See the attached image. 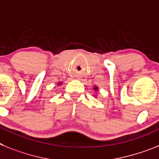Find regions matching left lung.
<instances>
[{"label": "left lung", "mask_w": 159, "mask_h": 159, "mask_svg": "<svg viewBox=\"0 0 159 159\" xmlns=\"http://www.w3.org/2000/svg\"><path fill=\"white\" fill-rule=\"evenodd\" d=\"M93 89H94V90H97V89H98V87H97V86H94Z\"/></svg>", "instance_id": "left-lung-1"}]
</instances>
